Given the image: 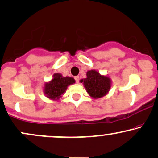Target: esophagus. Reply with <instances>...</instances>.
Instances as JSON below:
<instances>
[{"instance_id": "34e87169", "label": "esophagus", "mask_w": 158, "mask_h": 158, "mask_svg": "<svg viewBox=\"0 0 158 158\" xmlns=\"http://www.w3.org/2000/svg\"><path fill=\"white\" fill-rule=\"evenodd\" d=\"M74 79L76 80V82L77 83H79V77H78V76H77V77H74Z\"/></svg>"}]
</instances>
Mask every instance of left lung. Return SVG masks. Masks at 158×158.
Segmentation results:
<instances>
[{
	"mask_svg": "<svg viewBox=\"0 0 158 158\" xmlns=\"http://www.w3.org/2000/svg\"><path fill=\"white\" fill-rule=\"evenodd\" d=\"M87 78L81 79L87 92L94 99L104 97L108 94L110 88V79L106 76L100 75L94 70L87 72Z\"/></svg>",
	"mask_w": 158,
	"mask_h": 158,
	"instance_id": "8db88e82",
	"label": "left lung"
}]
</instances>
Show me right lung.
Returning a JSON list of instances; mask_svg holds the SVG:
<instances>
[{
    "instance_id": "right-lung-1",
    "label": "right lung",
    "mask_w": 158,
    "mask_h": 158,
    "mask_svg": "<svg viewBox=\"0 0 158 158\" xmlns=\"http://www.w3.org/2000/svg\"><path fill=\"white\" fill-rule=\"evenodd\" d=\"M75 83L72 77H64L60 73H55L50 82L45 83L44 94L51 99H59L66 91L70 85Z\"/></svg>"
}]
</instances>
